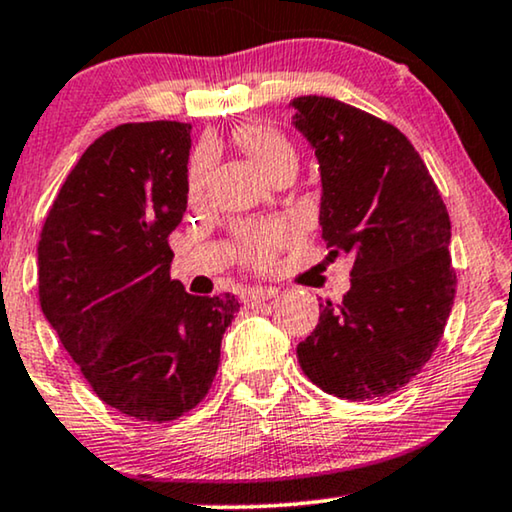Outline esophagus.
<instances>
[{"mask_svg": "<svg viewBox=\"0 0 512 512\" xmlns=\"http://www.w3.org/2000/svg\"><path fill=\"white\" fill-rule=\"evenodd\" d=\"M277 289L275 286H258V289H251L247 291V296H244V307H254L258 303H263V300H270L277 296Z\"/></svg>", "mask_w": 512, "mask_h": 512, "instance_id": "obj_1", "label": "esophagus"}]
</instances>
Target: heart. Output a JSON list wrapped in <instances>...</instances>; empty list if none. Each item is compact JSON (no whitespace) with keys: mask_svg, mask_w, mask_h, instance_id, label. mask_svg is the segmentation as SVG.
I'll return each instance as SVG.
<instances>
[{"mask_svg":"<svg viewBox=\"0 0 512 512\" xmlns=\"http://www.w3.org/2000/svg\"><path fill=\"white\" fill-rule=\"evenodd\" d=\"M235 142L247 156L254 160L268 179H275L284 172H296L298 156L293 144L282 132L265 123H244L235 130ZM209 151L200 149L188 167V195L200 198L209 179ZM291 226L284 221L256 223V226H244L240 230V254L244 263L254 268H265L286 242L291 240Z\"/></svg>","mask_w":512,"mask_h":512,"instance_id":"obj_1","label":"heart"}]
</instances>
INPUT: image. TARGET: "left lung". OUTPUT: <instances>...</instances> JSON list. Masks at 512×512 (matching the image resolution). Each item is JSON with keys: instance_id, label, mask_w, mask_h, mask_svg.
<instances>
[{"instance_id": "1", "label": "left lung", "mask_w": 512, "mask_h": 512, "mask_svg": "<svg viewBox=\"0 0 512 512\" xmlns=\"http://www.w3.org/2000/svg\"><path fill=\"white\" fill-rule=\"evenodd\" d=\"M291 107L319 160L321 237L333 256H354L352 286L321 305L298 363L326 394L373 401L405 387L443 338L457 289L450 214L394 125L333 97Z\"/></svg>"}]
</instances>
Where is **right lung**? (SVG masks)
I'll use <instances>...</instances> for the list:
<instances>
[{
    "label": "right lung",
    "mask_w": 512,
    "mask_h": 512,
    "mask_svg": "<svg viewBox=\"0 0 512 512\" xmlns=\"http://www.w3.org/2000/svg\"><path fill=\"white\" fill-rule=\"evenodd\" d=\"M191 125L125 123L88 146L37 247L41 312L104 403L170 422L212 387L240 303L170 277L188 200Z\"/></svg>",
    "instance_id": "right-lung-1"
}]
</instances>
